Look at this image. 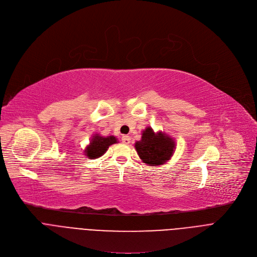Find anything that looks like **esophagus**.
<instances>
[{"label":"esophagus","instance_id":"obj_1","mask_svg":"<svg viewBox=\"0 0 257 257\" xmlns=\"http://www.w3.org/2000/svg\"><path fill=\"white\" fill-rule=\"evenodd\" d=\"M122 142L125 145H129L131 143V138H130V136H128V135H124L123 138H122Z\"/></svg>","mask_w":257,"mask_h":257}]
</instances>
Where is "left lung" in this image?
I'll return each mask as SVG.
<instances>
[{
    "instance_id": "8db88e82",
    "label": "left lung",
    "mask_w": 257,
    "mask_h": 257,
    "mask_svg": "<svg viewBox=\"0 0 257 257\" xmlns=\"http://www.w3.org/2000/svg\"><path fill=\"white\" fill-rule=\"evenodd\" d=\"M142 161L150 166H160L172 159L176 151V140L163 131H154L148 126L142 139L134 144Z\"/></svg>"
}]
</instances>
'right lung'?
I'll return each mask as SVG.
<instances>
[{
	"instance_id": "obj_1",
	"label": "right lung",
	"mask_w": 257,
	"mask_h": 257,
	"mask_svg": "<svg viewBox=\"0 0 257 257\" xmlns=\"http://www.w3.org/2000/svg\"><path fill=\"white\" fill-rule=\"evenodd\" d=\"M116 143L118 141L113 135L103 136L100 133H95L91 136L89 145L84 148L83 155L88 159H98L104 155L111 145Z\"/></svg>"
}]
</instances>
